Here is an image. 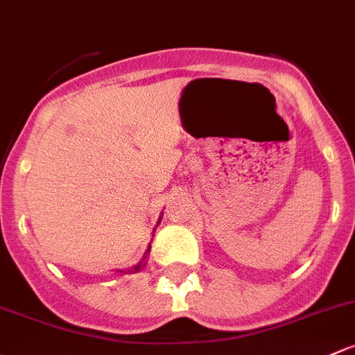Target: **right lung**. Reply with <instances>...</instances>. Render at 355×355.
<instances>
[{"instance_id": "1", "label": "right lung", "mask_w": 355, "mask_h": 355, "mask_svg": "<svg viewBox=\"0 0 355 355\" xmlns=\"http://www.w3.org/2000/svg\"><path fill=\"white\" fill-rule=\"evenodd\" d=\"M159 221H162V219H159ZM159 221H158V225H159ZM149 248H151V245H149V246H148V252H146V253H144V259H146V255H148V253H149ZM144 259H143V260H141V262H139V263H137V266H136V267H132V268H130V270H119V272H121V274H129V272H130V274H134V272L141 270V268H143V267H144Z\"/></svg>"}]
</instances>
